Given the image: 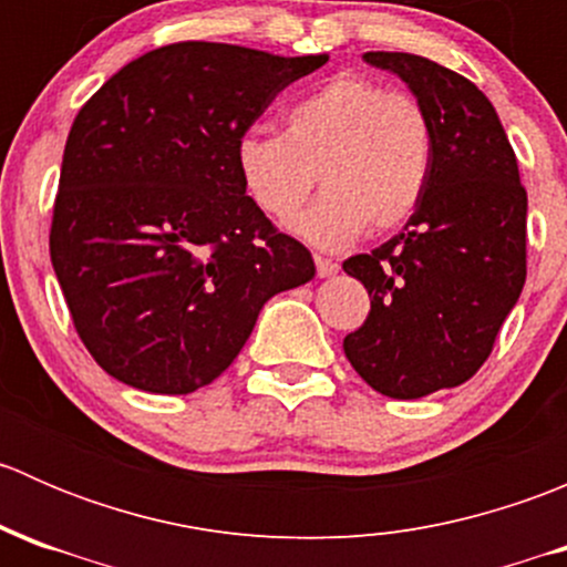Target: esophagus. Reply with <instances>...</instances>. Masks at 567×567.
<instances>
[{
    "mask_svg": "<svg viewBox=\"0 0 567 567\" xmlns=\"http://www.w3.org/2000/svg\"><path fill=\"white\" fill-rule=\"evenodd\" d=\"M316 268H318V277H334L340 271V262L331 260V257L316 255Z\"/></svg>",
    "mask_w": 567,
    "mask_h": 567,
    "instance_id": "obj_1",
    "label": "esophagus"
}]
</instances>
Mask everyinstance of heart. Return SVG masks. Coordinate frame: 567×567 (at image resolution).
<instances>
[{
  "label": "heart",
  "instance_id": "b5f03b06",
  "mask_svg": "<svg viewBox=\"0 0 567 567\" xmlns=\"http://www.w3.org/2000/svg\"><path fill=\"white\" fill-rule=\"evenodd\" d=\"M431 158L425 109L362 76H334L293 101L282 134L247 131L236 142L238 177L271 219L299 214L318 175L323 194L296 230L323 249L346 247L368 227L403 225L420 205Z\"/></svg>",
  "mask_w": 567,
  "mask_h": 567
}]
</instances>
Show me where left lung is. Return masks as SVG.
I'll return each instance as SVG.
<instances>
[{
  "label": "left lung",
  "instance_id": "left-lung-1",
  "mask_svg": "<svg viewBox=\"0 0 567 567\" xmlns=\"http://www.w3.org/2000/svg\"><path fill=\"white\" fill-rule=\"evenodd\" d=\"M364 62L409 84L433 158L405 230L342 262L370 293L368 320L342 348L375 392L414 400L463 384L488 359L527 279V192L499 114L468 79L403 51Z\"/></svg>",
  "mask_w": 567,
  "mask_h": 567
}]
</instances>
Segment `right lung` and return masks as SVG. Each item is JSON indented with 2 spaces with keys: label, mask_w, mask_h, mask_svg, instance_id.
<instances>
[{
  "label": "right lung",
  "mask_w": 567,
  "mask_h": 567,
  "mask_svg": "<svg viewBox=\"0 0 567 567\" xmlns=\"http://www.w3.org/2000/svg\"><path fill=\"white\" fill-rule=\"evenodd\" d=\"M326 54L162 45L79 109L62 156L51 266L79 337L123 384L188 394L219 379L262 305L316 277L236 169V142Z\"/></svg>",
  "instance_id": "right-lung-1"
}]
</instances>
